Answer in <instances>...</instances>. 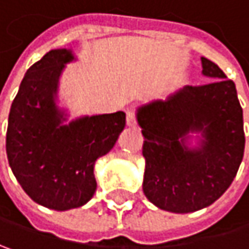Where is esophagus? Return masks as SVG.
Masks as SVG:
<instances>
[{
	"instance_id": "34e87169",
	"label": "esophagus",
	"mask_w": 249,
	"mask_h": 249,
	"mask_svg": "<svg viewBox=\"0 0 249 249\" xmlns=\"http://www.w3.org/2000/svg\"><path fill=\"white\" fill-rule=\"evenodd\" d=\"M126 125L128 126H134L135 125V114H134L132 109L126 111Z\"/></svg>"
}]
</instances>
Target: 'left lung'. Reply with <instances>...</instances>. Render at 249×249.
Listing matches in <instances>:
<instances>
[{
  "mask_svg": "<svg viewBox=\"0 0 249 249\" xmlns=\"http://www.w3.org/2000/svg\"><path fill=\"white\" fill-rule=\"evenodd\" d=\"M207 85L184 87L165 101L137 108L142 129V190L160 210L187 214L210 207L228 190L245 148L235 84L201 57Z\"/></svg>",
  "mask_w": 249,
  "mask_h": 249,
  "instance_id": "1",
  "label": "left lung"
}]
</instances>
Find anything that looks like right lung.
<instances>
[{"mask_svg":"<svg viewBox=\"0 0 249 249\" xmlns=\"http://www.w3.org/2000/svg\"><path fill=\"white\" fill-rule=\"evenodd\" d=\"M72 50L48 51L30 67L12 101L7 157L12 172L36 204L68 211L87 204L97 190V160L115 145L125 126L123 111L81 115L68 121L59 105V79Z\"/></svg>","mask_w":249,"mask_h":249,"instance_id":"add662e5","label":"right lung"}]
</instances>
